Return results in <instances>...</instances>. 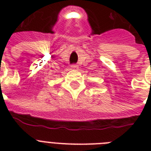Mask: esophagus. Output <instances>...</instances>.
<instances>
[{
  "mask_svg": "<svg viewBox=\"0 0 151 151\" xmlns=\"http://www.w3.org/2000/svg\"><path fill=\"white\" fill-rule=\"evenodd\" d=\"M71 69H72V70H78V66H77V65H72V66H71Z\"/></svg>",
  "mask_w": 151,
  "mask_h": 151,
  "instance_id": "obj_1",
  "label": "esophagus"
}]
</instances>
